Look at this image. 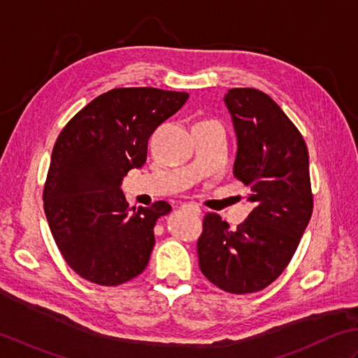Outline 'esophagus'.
Masks as SVG:
<instances>
[{"instance_id": "34e87169", "label": "esophagus", "mask_w": 358, "mask_h": 358, "mask_svg": "<svg viewBox=\"0 0 358 358\" xmlns=\"http://www.w3.org/2000/svg\"><path fill=\"white\" fill-rule=\"evenodd\" d=\"M180 208L185 211H192V213H194V215H201V208L196 206V203H182Z\"/></svg>"}]
</instances>
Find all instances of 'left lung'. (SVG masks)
Returning a JSON list of instances; mask_svg holds the SVG:
<instances>
[{
	"instance_id": "obj_1",
	"label": "left lung",
	"mask_w": 358,
	"mask_h": 358,
	"mask_svg": "<svg viewBox=\"0 0 358 358\" xmlns=\"http://www.w3.org/2000/svg\"><path fill=\"white\" fill-rule=\"evenodd\" d=\"M236 134L233 176L255 208L235 230L220 215L203 217L198 241L203 276L230 294L267 287L294 257L312 216L309 152L300 131L275 101L252 87L224 96Z\"/></svg>"
}]
</instances>
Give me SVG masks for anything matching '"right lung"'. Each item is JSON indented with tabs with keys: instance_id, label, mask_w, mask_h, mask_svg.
I'll list each match as a JSON object with an SVG mask.
<instances>
[{
	"instance_id": "obj_1",
	"label": "right lung",
	"mask_w": 358,
	"mask_h": 358,
	"mask_svg": "<svg viewBox=\"0 0 358 358\" xmlns=\"http://www.w3.org/2000/svg\"><path fill=\"white\" fill-rule=\"evenodd\" d=\"M187 99V92L157 87L111 90L58 136L43 192L45 215L58 250L82 278L119 286L147 267L156 221L171 206L159 201L129 213L120 185L147 160L150 136Z\"/></svg>"
}]
</instances>
